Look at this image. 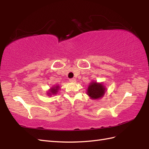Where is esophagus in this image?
Returning <instances> with one entry per match:
<instances>
[{
    "label": "esophagus",
    "instance_id": "esophagus-1",
    "mask_svg": "<svg viewBox=\"0 0 149 149\" xmlns=\"http://www.w3.org/2000/svg\"><path fill=\"white\" fill-rule=\"evenodd\" d=\"M69 81H70V83H75L76 79H75V78H72V79H70Z\"/></svg>",
    "mask_w": 149,
    "mask_h": 149
}]
</instances>
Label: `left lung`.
I'll list each match as a JSON object with an SVG mask.
<instances>
[{
	"mask_svg": "<svg viewBox=\"0 0 149 149\" xmlns=\"http://www.w3.org/2000/svg\"><path fill=\"white\" fill-rule=\"evenodd\" d=\"M106 88L102 83L91 81L88 85L86 93L91 99L98 100L103 97L106 92Z\"/></svg>",
	"mask_w": 149,
	"mask_h": 149,
	"instance_id": "left-lung-1",
	"label": "left lung"
}]
</instances>
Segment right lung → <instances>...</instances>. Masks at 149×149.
<instances>
[{
    "label": "right lung",
    "mask_w": 149,
    "mask_h": 149,
    "mask_svg": "<svg viewBox=\"0 0 149 149\" xmlns=\"http://www.w3.org/2000/svg\"><path fill=\"white\" fill-rule=\"evenodd\" d=\"M59 89H60V87L59 85H56V86L51 87L49 90L48 92L47 93V95L51 96V95H56L57 93H58Z\"/></svg>",
    "instance_id": "add662e5"
}]
</instances>
